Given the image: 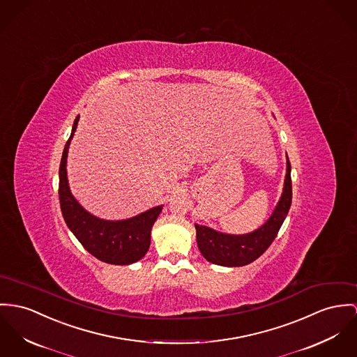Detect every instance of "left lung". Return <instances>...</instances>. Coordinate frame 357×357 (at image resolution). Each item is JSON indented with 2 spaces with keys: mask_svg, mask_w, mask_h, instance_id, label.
Masks as SVG:
<instances>
[{
  "mask_svg": "<svg viewBox=\"0 0 357 357\" xmlns=\"http://www.w3.org/2000/svg\"><path fill=\"white\" fill-rule=\"evenodd\" d=\"M292 202L291 163L287 156V175L284 190L269 220L258 229L246 235H229L218 232L209 227L195 224L197 245L212 264L221 266H245L259 258L275 241Z\"/></svg>",
  "mask_w": 357,
  "mask_h": 357,
  "instance_id": "obj_1",
  "label": "left lung"
}]
</instances>
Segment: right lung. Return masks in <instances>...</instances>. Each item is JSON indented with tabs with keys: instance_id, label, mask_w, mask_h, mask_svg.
<instances>
[{
	"instance_id": "1",
	"label": "right lung",
	"mask_w": 357,
	"mask_h": 357,
	"mask_svg": "<svg viewBox=\"0 0 357 357\" xmlns=\"http://www.w3.org/2000/svg\"><path fill=\"white\" fill-rule=\"evenodd\" d=\"M79 116L72 135L65 144L59 165V205L66 225L82 247L98 259L111 265H129L141 259L151 245V229L162 212V206L152 208L132 219L110 221L95 218L86 212L72 195L66 176V158Z\"/></svg>"
}]
</instances>
